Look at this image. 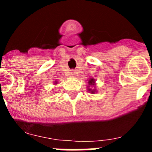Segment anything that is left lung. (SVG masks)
I'll return each instance as SVG.
<instances>
[{
	"mask_svg": "<svg viewBox=\"0 0 152 152\" xmlns=\"http://www.w3.org/2000/svg\"><path fill=\"white\" fill-rule=\"evenodd\" d=\"M88 83H89L90 84H91V85H92V84H94V79H92V78H91V80H90L89 81H88ZM91 89H89V91H91ZM91 92H92V93H94L95 91H91Z\"/></svg>",
	"mask_w": 152,
	"mask_h": 152,
	"instance_id": "8db88e82",
	"label": "left lung"
}]
</instances>
